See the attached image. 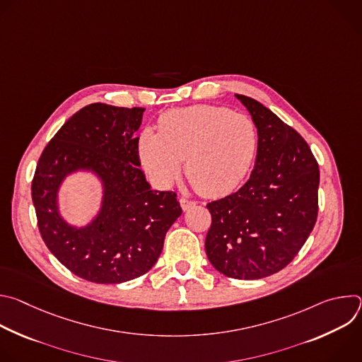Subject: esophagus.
<instances>
[{
	"mask_svg": "<svg viewBox=\"0 0 362 362\" xmlns=\"http://www.w3.org/2000/svg\"><path fill=\"white\" fill-rule=\"evenodd\" d=\"M180 206H182V209L183 211H189V209H192L193 206L196 204V202H193V200H190V199H187V197H180Z\"/></svg>",
	"mask_w": 362,
	"mask_h": 362,
	"instance_id": "1",
	"label": "esophagus"
}]
</instances>
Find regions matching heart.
I'll return each mask as SVG.
<instances>
[{
    "mask_svg": "<svg viewBox=\"0 0 362 362\" xmlns=\"http://www.w3.org/2000/svg\"><path fill=\"white\" fill-rule=\"evenodd\" d=\"M148 177L169 186L180 172L206 196L235 190L250 170L257 151V130L250 117L216 106H190L168 112L159 133L147 127L137 143Z\"/></svg>",
    "mask_w": 362,
    "mask_h": 362,
    "instance_id": "1",
    "label": "heart"
}]
</instances>
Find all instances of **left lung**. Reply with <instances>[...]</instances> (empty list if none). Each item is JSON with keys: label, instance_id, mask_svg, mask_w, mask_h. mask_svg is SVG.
<instances>
[{"label": "left lung", "instance_id": "obj_1", "mask_svg": "<svg viewBox=\"0 0 362 362\" xmlns=\"http://www.w3.org/2000/svg\"><path fill=\"white\" fill-rule=\"evenodd\" d=\"M257 129L249 180L206 204L212 225L204 249L216 271L233 279H261L298 255L318 216L320 168L302 136L250 97L235 94Z\"/></svg>", "mask_w": 362, "mask_h": 362}]
</instances>
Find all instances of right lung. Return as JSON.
<instances>
[{
    "label": "right lung",
    "instance_id": "add662e5",
    "mask_svg": "<svg viewBox=\"0 0 362 362\" xmlns=\"http://www.w3.org/2000/svg\"><path fill=\"white\" fill-rule=\"evenodd\" d=\"M144 109L93 103L73 115L42 150L31 183L41 238L74 275L94 284H122L158 262L165 236L182 208L175 192L153 190L139 169ZM87 170L103 185L98 216L83 228L58 211V189Z\"/></svg>",
    "mask_w": 362,
    "mask_h": 362
}]
</instances>
